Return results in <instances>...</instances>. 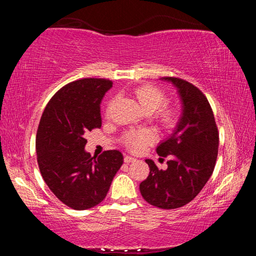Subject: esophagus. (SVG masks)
Listing matches in <instances>:
<instances>
[{
    "mask_svg": "<svg viewBox=\"0 0 256 256\" xmlns=\"http://www.w3.org/2000/svg\"><path fill=\"white\" fill-rule=\"evenodd\" d=\"M136 162V158L131 157V156H125V157H124V162L125 164H130V162Z\"/></svg>",
    "mask_w": 256,
    "mask_h": 256,
    "instance_id": "1",
    "label": "esophagus"
}]
</instances>
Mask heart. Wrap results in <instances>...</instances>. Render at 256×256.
Here are the masks:
<instances>
[{
  "mask_svg": "<svg viewBox=\"0 0 256 256\" xmlns=\"http://www.w3.org/2000/svg\"><path fill=\"white\" fill-rule=\"evenodd\" d=\"M136 96L141 107L146 112H150L157 110L166 100V97H164V94L162 90L149 84L138 86L136 90ZM110 106L112 102L108 104L107 112H110ZM175 118L176 112L172 107L164 106L158 110V118L166 126H170V125L174 123ZM156 140H157V136H156L152 130L144 128L138 130V131L128 132L123 138V144L128 149L134 151V152H138V151L144 150L146 146L154 144Z\"/></svg>",
  "mask_w": 256,
  "mask_h": 256,
  "instance_id": "b5f03b06",
  "label": "heart"
}]
</instances>
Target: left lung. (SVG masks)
Listing matches in <instances>:
<instances>
[{"instance_id": "left-lung-1", "label": "left lung", "mask_w": 256, "mask_h": 256, "mask_svg": "<svg viewBox=\"0 0 256 256\" xmlns=\"http://www.w3.org/2000/svg\"><path fill=\"white\" fill-rule=\"evenodd\" d=\"M177 89L182 115L172 136L160 142L157 154L172 156L167 170L146 159L150 172L140 184L144 200L162 209H176L196 198L212 175L218 156L219 133L206 97L196 86L178 78L164 76Z\"/></svg>"}]
</instances>
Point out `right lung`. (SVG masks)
<instances>
[{
    "instance_id": "1",
    "label": "right lung",
    "mask_w": 256,
    "mask_h": 256,
    "mask_svg": "<svg viewBox=\"0 0 256 256\" xmlns=\"http://www.w3.org/2000/svg\"><path fill=\"white\" fill-rule=\"evenodd\" d=\"M112 86L110 80L94 78L64 86L47 104L38 125L40 174L55 196L74 210L99 204L123 164L118 150L98 158L84 150V134L102 126L100 102Z\"/></svg>"
}]
</instances>
